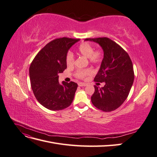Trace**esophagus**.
Returning <instances> with one entry per match:
<instances>
[{
	"instance_id": "34e87169",
	"label": "esophagus",
	"mask_w": 157,
	"mask_h": 157,
	"mask_svg": "<svg viewBox=\"0 0 157 157\" xmlns=\"http://www.w3.org/2000/svg\"><path fill=\"white\" fill-rule=\"evenodd\" d=\"M78 85L79 86H86V84H85V83H82V82H78Z\"/></svg>"
}]
</instances>
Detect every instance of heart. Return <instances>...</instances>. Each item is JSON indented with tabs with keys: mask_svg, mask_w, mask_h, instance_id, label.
Wrapping results in <instances>:
<instances>
[{
	"mask_svg": "<svg viewBox=\"0 0 157 157\" xmlns=\"http://www.w3.org/2000/svg\"><path fill=\"white\" fill-rule=\"evenodd\" d=\"M78 53L88 58L89 62L94 65H99L103 59V52L101 48L94 50V46L88 42H82L77 48ZM66 64L68 67H73L75 64V56L71 52H68L65 58ZM92 73V70L90 68L78 69L75 71V76L80 79L86 78Z\"/></svg>",
	"mask_w": 157,
	"mask_h": 157,
	"instance_id": "b5f03b06",
	"label": "heart"
}]
</instances>
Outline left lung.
<instances>
[{
    "instance_id": "obj_1",
    "label": "left lung",
    "mask_w": 157,
    "mask_h": 157,
    "mask_svg": "<svg viewBox=\"0 0 157 157\" xmlns=\"http://www.w3.org/2000/svg\"><path fill=\"white\" fill-rule=\"evenodd\" d=\"M86 40L97 42L104 52L100 69L94 80L104 82L105 85L102 88L95 85L92 103L103 111L115 110L124 102L134 82L132 60L120 45L107 37L86 39Z\"/></svg>"
}]
</instances>
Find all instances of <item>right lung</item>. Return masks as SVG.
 <instances>
[{
	"mask_svg": "<svg viewBox=\"0 0 157 157\" xmlns=\"http://www.w3.org/2000/svg\"><path fill=\"white\" fill-rule=\"evenodd\" d=\"M79 39L63 37L47 44L35 57L29 67L31 86L37 101L52 111L62 110L73 102L78 84L59 82V73L67 68L69 49Z\"/></svg>",
	"mask_w": 157,
	"mask_h": 157,
	"instance_id": "obj_1",
	"label": "right lung"
}]
</instances>
